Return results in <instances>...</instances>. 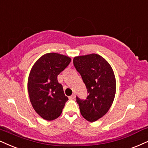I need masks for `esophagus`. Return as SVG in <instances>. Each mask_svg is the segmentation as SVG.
<instances>
[{
  "mask_svg": "<svg viewBox=\"0 0 148 148\" xmlns=\"http://www.w3.org/2000/svg\"><path fill=\"white\" fill-rule=\"evenodd\" d=\"M69 99H75V95H74V94H73L71 96H70L69 97Z\"/></svg>",
  "mask_w": 148,
  "mask_h": 148,
  "instance_id": "obj_1",
  "label": "esophagus"
}]
</instances>
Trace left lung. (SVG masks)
Returning a JSON list of instances; mask_svg holds the SVG:
<instances>
[{
  "mask_svg": "<svg viewBox=\"0 0 148 148\" xmlns=\"http://www.w3.org/2000/svg\"><path fill=\"white\" fill-rule=\"evenodd\" d=\"M73 64L86 86L85 100L77 97L80 112L85 119L94 122L108 112L116 93V79L112 67L103 57L92 53L75 57Z\"/></svg>",
  "mask_w": 148,
  "mask_h": 148,
  "instance_id": "1",
  "label": "left lung"
}]
</instances>
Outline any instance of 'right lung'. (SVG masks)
<instances>
[{"label": "right lung", "mask_w": 148, "mask_h": 148, "mask_svg": "<svg viewBox=\"0 0 148 148\" xmlns=\"http://www.w3.org/2000/svg\"><path fill=\"white\" fill-rule=\"evenodd\" d=\"M69 56L57 53L43 55L36 62L29 75L27 89L31 103L44 119L59 117L68 97L58 81V75L71 62Z\"/></svg>", "instance_id": "add662e5"}]
</instances>
